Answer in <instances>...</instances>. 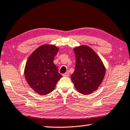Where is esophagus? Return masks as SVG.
<instances>
[{
	"mask_svg": "<svg viewBox=\"0 0 130 130\" xmlns=\"http://www.w3.org/2000/svg\"><path fill=\"white\" fill-rule=\"evenodd\" d=\"M62 76H63V77H69V72H66L65 73H64V74H62Z\"/></svg>",
	"mask_w": 130,
	"mask_h": 130,
	"instance_id": "34e87169",
	"label": "esophagus"
}]
</instances>
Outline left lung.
I'll return each instance as SVG.
<instances>
[{
  "mask_svg": "<svg viewBox=\"0 0 130 130\" xmlns=\"http://www.w3.org/2000/svg\"><path fill=\"white\" fill-rule=\"evenodd\" d=\"M76 66L71 75L72 81L78 92L88 94L98 89L105 73L102 60L93 50L87 46L74 49Z\"/></svg>",
  "mask_w": 130,
  "mask_h": 130,
  "instance_id": "obj_1",
  "label": "left lung"
}]
</instances>
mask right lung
I'll return each instance as SVG.
<instances>
[{"mask_svg":"<svg viewBox=\"0 0 130 130\" xmlns=\"http://www.w3.org/2000/svg\"><path fill=\"white\" fill-rule=\"evenodd\" d=\"M58 48L54 45H42L30 55L25 69L26 80L30 87L41 95L53 91L62 77L53 62Z\"/></svg>","mask_w":130,"mask_h":130,"instance_id":"obj_1","label":"right lung"}]
</instances>
